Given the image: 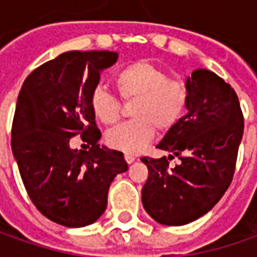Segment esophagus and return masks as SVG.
<instances>
[{"label": "esophagus", "mask_w": 257, "mask_h": 257, "mask_svg": "<svg viewBox=\"0 0 257 257\" xmlns=\"http://www.w3.org/2000/svg\"><path fill=\"white\" fill-rule=\"evenodd\" d=\"M124 159H125V162H127L128 164H132L133 162H136V156H133V154L125 153L124 154Z\"/></svg>", "instance_id": "esophagus-1"}]
</instances>
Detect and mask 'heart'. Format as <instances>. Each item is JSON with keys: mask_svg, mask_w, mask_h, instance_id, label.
<instances>
[{"mask_svg": "<svg viewBox=\"0 0 257 257\" xmlns=\"http://www.w3.org/2000/svg\"><path fill=\"white\" fill-rule=\"evenodd\" d=\"M114 84L124 100H136L134 120L120 124L105 134L107 144L124 153L142 152L152 142L154 130L167 132L180 121L189 104V90L177 80H169L159 67L136 61L118 70ZM91 110L97 120L113 124L120 117V101L101 87L91 94Z\"/></svg>", "mask_w": 257, "mask_h": 257, "instance_id": "1", "label": "heart"}]
</instances>
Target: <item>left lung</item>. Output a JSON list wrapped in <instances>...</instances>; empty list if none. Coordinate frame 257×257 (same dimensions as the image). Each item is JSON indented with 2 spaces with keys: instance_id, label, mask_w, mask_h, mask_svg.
<instances>
[{
  "instance_id": "left-lung-1",
  "label": "left lung",
  "mask_w": 257,
  "mask_h": 257,
  "mask_svg": "<svg viewBox=\"0 0 257 257\" xmlns=\"http://www.w3.org/2000/svg\"><path fill=\"white\" fill-rule=\"evenodd\" d=\"M187 114L157 144L169 157H143L149 179L142 190L146 212L166 226H182L212 210L230 186L243 137V114L230 85L209 70L186 78ZM181 159L168 167L174 156Z\"/></svg>"
}]
</instances>
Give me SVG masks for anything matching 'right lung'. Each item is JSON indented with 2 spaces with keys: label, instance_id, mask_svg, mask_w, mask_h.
Returning a JSON list of instances; mask_svg holds the SVG:
<instances>
[{
  "label": "right lung",
  "instance_id": "1",
  "mask_svg": "<svg viewBox=\"0 0 257 257\" xmlns=\"http://www.w3.org/2000/svg\"><path fill=\"white\" fill-rule=\"evenodd\" d=\"M114 51H68L35 68L18 94L11 147L35 207L67 227L94 223L107 207L114 177L127 172L123 153L100 146L91 94ZM82 134L88 152L69 147Z\"/></svg>",
  "mask_w": 257,
  "mask_h": 257
}]
</instances>
